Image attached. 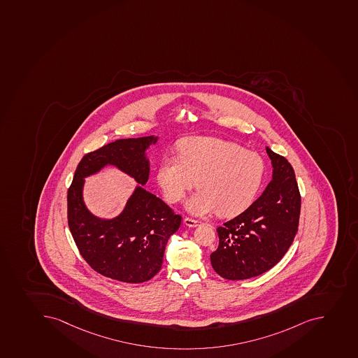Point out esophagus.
I'll list each match as a JSON object with an SVG mask.
<instances>
[{
    "instance_id": "obj_1",
    "label": "esophagus",
    "mask_w": 358,
    "mask_h": 358,
    "mask_svg": "<svg viewBox=\"0 0 358 358\" xmlns=\"http://www.w3.org/2000/svg\"><path fill=\"white\" fill-rule=\"evenodd\" d=\"M184 223L186 224V225H187V227H197V225H199V224H200L201 222L197 221V220H193V218H191V217H185Z\"/></svg>"
}]
</instances>
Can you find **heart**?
I'll return each instance as SVG.
<instances>
[{
	"mask_svg": "<svg viewBox=\"0 0 358 358\" xmlns=\"http://www.w3.org/2000/svg\"><path fill=\"white\" fill-rule=\"evenodd\" d=\"M264 176L260 155L239 144L215 137L185 138L179 156H166L157 180L169 203H178L196 180L199 191L187 202L196 215L217 210L231 217L244 211L257 195Z\"/></svg>",
	"mask_w": 358,
	"mask_h": 358,
	"instance_id": "obj_1",
	"label": "heart"
}]
</instances>
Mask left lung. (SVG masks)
Segmentation results:
<instances>
[{
  "mask_svg": "<svg viewBox=\"0 0 358 358\" xmlns=\"http://www.w3.org/2000/svg\"><path fill=\"white\" fill-rule=\"evenodd\" d=\"M273 179L264 193L241 215L216 229L220 244L211 266L225 280L255 278L274 267L297 234L301 193L287 158L266 148Z\"/></svg>",
  "mask_w": 358,
  "mask_h": 358,
  "instance_id": "left-lung-1",
  "label": "left lung"
}]
</instances>
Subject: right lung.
Wrapping results in <instances>:
<instances>
[{
	"mask_svg": "<svg viewBox=\"0 0 358 358\" xmlns=\"http://www.w3.org/2000/svg\"><path fill=\"white\" fill-rule=\"evenodd\" d=\"M157 137L124 138L84 155L68 188L67 217L80 255L94 271L126 283H142L162 268L165 245L180 227L181 216L154 194L135 189L126 208L113 220L94 217L84 206L83 178L105 165H115L145 185L149 163L144 151Z\"/></svg>",
	"mask_w": 358,
	"mask_h": 358,
	"instance_id": "1",
	"label": "right lung"
}]
</instances>
